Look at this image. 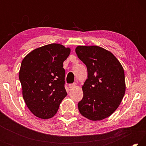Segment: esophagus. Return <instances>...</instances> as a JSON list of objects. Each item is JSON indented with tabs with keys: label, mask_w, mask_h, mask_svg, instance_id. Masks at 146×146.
Instances as JSON below:
<instances>
[{
	"label": "esophagus",
	"mask_w": 146,
	"mask_h": 146,
	"mask_svg": "<svg viewBox=\"0 0 146 146\" xmlns=\"http://www.w3.org/2000/svg\"><path fill=\"white\" fill-rule=\"evenodd\" d=\"M76 84L74 83V84H70V86H69V88H70V89H73L74 88L76 87Z\"/></svg>",
	"instance_id": "34e87169"
}]
</instances>
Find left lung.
<instances>
[{"label":"left lung","instance_id":"1","mask_svg":"<svg viewBox=\"0 0 146 146\" xmlns=\"http://www.w3.org/2000/svg\"><path fill=\"white\" fill-rule=\"evenodd\" d=\"M75 52L88 70L79 112L90 120H102L115 111L124 96L123 67L111 52L100 46H78Z\"/></svg>","mask_w":146,"mask_h":146}]
</instances>
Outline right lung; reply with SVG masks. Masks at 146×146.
<instances>
[{"label": "right lung", "mask_w": 146, "mask_h": 146, "mask_svg": "<svg viewBox=\"0 0 146 146\" xmlns=\"http://www.w3.org/2000/svg\"><path fill=\"white\" fill-rule=\"evenodd\" d=\"M70 51L60 44H50L35 49L22 61L19 77L23 98L36 117L52 118L67 95L63 62Z\"/></svg>", "instance_id": "obj_1"}]
</instances>
